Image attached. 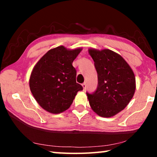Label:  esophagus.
Here are the masks:
<instances>
[{
	"mask_svg": "<svg viewBox=\"0 0 157 157\" xmlns=\"http://www.w3.org/2000/svg\"><path fill=\"white\" fill-rule=\"evenodd\" d=\"M82 87H83V90H85L86 89V83H83L82 84Z\"/></svg>",
	"mask_w": 157,
	"mask_h": 157,
	"instance_id": "obj_1",
	"label": "esophagus"
}]
</instances>
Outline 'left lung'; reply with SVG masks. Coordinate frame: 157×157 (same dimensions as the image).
I'll use <instances>...</instances> for the list:
<instances>
[{
	"mask_svg": "<svg viewBox=\"0 0 157 157\" xmlns=\"http://www.w3.org/2000/svg\"><path fill=\"white\" fill-rule=\"evenodd\" d=\"M98 73V85L94 94H87L92 110L109 118L125 108L136 91V78L121 55L109 49L89 48Z\"/></svg>",
	"mask_w": 157,
	"mask_h": 157,
	"instance_id": "1",
	"label": "left lung"
}]
</instances>
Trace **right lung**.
<instances>
[{
  "instance_id": "1",
  "label": "right lung",
  "mask_w": 157,
  "mask_h": 157,
  "mask_svg": "<svg viewBox=\"0 0 157 157\" xmlns=\"http://www.w3.org/2000/svg\"><path fill=\"white\" fill-rule=\"evenodd\" d=\"M82 50L54 48L34 66L29 86L37 103L48 112L57 114L67 110L83 89L76 82V70L72 65Z\"/></svg>"
}]
</instances>
